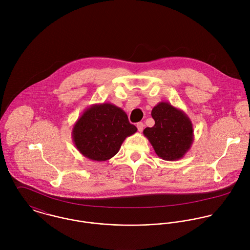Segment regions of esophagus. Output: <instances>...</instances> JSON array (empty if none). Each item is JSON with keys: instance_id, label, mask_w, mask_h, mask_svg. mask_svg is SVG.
<instances>
[{"instance_id": "34e87169", "label": "esophagus", "mask_w": 250, "mask_h": 250, "mask_svg": "<svg viewBox=\"0 0 250 250\" xmlns=\"http://www.w3.org/2000/svg\"><path fill=\"white\" fill-rule=\"evenodd\" d=\"M137 128H138L139 132H143V128H144V124H143V122H139V123L137 124Z\"/></svg>"}]
</instances>
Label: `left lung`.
<instances>
[{"label": "left lung", "mask_w": 250, "mask_h": 250, "mask_svg": "<svg viewBox=\"0 0 250 250\" xmlns=\"http://www.w3.org/2000/svg\"><path fill=\"white\" fill-rule=\"evenodd\" d=\"M151 115L155 125L152 128H145L143 135L153 146L155 153L165 161L182 159L194 140L189 117L182 109L167 102L157 104Z\"/></svg>", "instance_id": "obj_1"}]
</instances>
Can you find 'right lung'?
I'll return each instance as SVG.
<instances>
[{
    "mask_svg": "<svg viewBox=\"0 0 250 250\" xmlns=\"http://www.w3.org/2000/svg\"><path fill=\"white\" fill-rule=\"evenodd\" d=\"M137 131L121 107L102 103L85 108L73 126L72 138L83 157L105 162L116 155L125 139Z\"/></svg>",
    "mask_w": 250,
    "mask_h": 250,
    "instance_id": "add662e5",
    "label": "right lung"
}]
</instances>
